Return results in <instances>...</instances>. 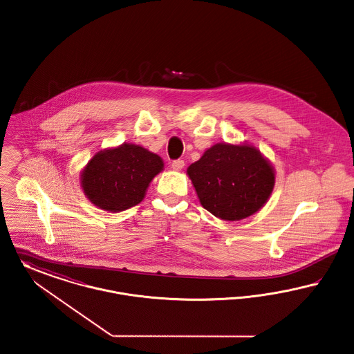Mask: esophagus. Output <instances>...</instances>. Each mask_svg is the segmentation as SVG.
Masks as SVG:
<instances>
[{
	"mask_svg": "<svg viewBox=\"0 0 354 354\" xmlns=\"http://www.w3.org/2000/svg\"><path fill=\"white\" fill-rule=\"evenodd\" d=\"M184 167H185L184 160H174V161L171 162V168L174 169V170H181Z\"/></svg>",
	"mask_w": 354,
	"mask_h": 354,
	"instance_id": "esophagus-1",
	"label": "esophagus"
}]
</instances>
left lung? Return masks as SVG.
<instances>
[{
	"label": "left lung",
	"instance_id": "left-lung-1",
	"mask_svg": "<svg viewBox=\"0 0 354 354\" xmlns=\"http://www.w3.org/2000/svg\"><path fill=\"white\" fill-rule=\"evenodd\" d=\"M200 203L225 221L246 218L268 201L274 170L252 145L216 144L187 168Z\"/></svg>",
	"mask_w": 354,
	"mask_h": 354
}]
</instances>
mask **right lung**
<instances>
[{
  "label": "right lung",
  "mask_w": 354,
  "mask_h": 354,
  "mask_svg": "<svg viewBox=\"0 0 354 354\" xmlns=\"http://www.w3.org/2000/svg\"><path fill=\"white\" fill-rule=\"evenodd\" d=\"M162 168L160 156L140 145L122 144L94 154L82 170L81 186L95 206L117 213L140 204Z\"/></svg>",
  "instance_id": "1"
}]
</instances>
